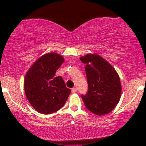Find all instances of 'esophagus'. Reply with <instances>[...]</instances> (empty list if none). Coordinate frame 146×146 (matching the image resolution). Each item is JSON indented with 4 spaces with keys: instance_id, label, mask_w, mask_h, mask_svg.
I'll return each instance as SVG.
<instances>
[{
    "instance_id": "1",
    "label": "esophagus",
    "mask_w": 146,
    "mask_h": 146,
    "mask_svg": "<svg viewBox=\"0 0 146 146\" xmlns=\"http://www.w3.org/2000/svg\"><path fill=\"white\" fill-rule=\"evenodd\" d=\"M76 91H77V89L76 88H73L72 89V93H76Z\"/></svg>"
}]
</instances>
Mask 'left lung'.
Masks as SVG:
<instances>
[{
  "instance_id": "left-lung-1",
  "label": "left lung",
  "mask_w": 146,
  "mask_h": 146,
  "mask_svg": "<svg viewBox=\"0 0 146 146\" xmlns=\"http://www.w3.org/2000/svg\"><path fill=\"white\" fill-rule=\"evenodd\" d=\"M86 64L88 92L82 94L86 108L96 115H102L114 109L121 97V87L119 76L114 68L97 54L80 58Z\"/></svg>"
}]
</instances>
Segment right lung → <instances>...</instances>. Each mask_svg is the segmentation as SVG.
Here are the masks:
<instances>
[{"label": "right lung", "instance_id": "obj_1", "mask_svg": "<svg viewBox=\"0 0 146 146\" xmlns=\"http://www.w3.org/2000/svg\"><path fill=\"white\" fill-rule=\"evenodd\" d=\"M64 62L62 56L51 52L34 63L25 78L27 99L38 112L49 114L63 107L71 92L61 76L55 73Z\"/></svg>", "mask_w": 146, "mask_h": 146}]
</instances>
